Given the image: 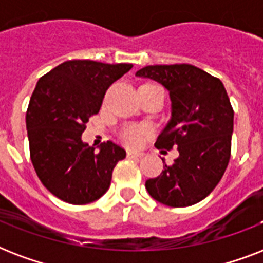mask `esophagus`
Returning a JSON list of instances; mask_svg holds the SVG:
<instances>
[{
  "label": "esophagus",
  "mask_w": 263,
  "mask_h": 263,
  "mask_svg": "<svg viewBox=\"0 0 263 263\" xmlns=\"http://www.w3.org/2000/svg\"><path fill=\"white\" fill-rule=\"evenodd\" d=\"M143 153H136V152H128L127 153V157L128 158H138V160H139V158H143Z\"/></svg>",
  "instance_id": "34e87169"
}]
</instances>
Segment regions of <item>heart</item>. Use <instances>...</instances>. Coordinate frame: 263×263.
I'll use <instances>...</instances> for the list:
<instances>
[{
  "label": "heart",
  "mask_w": 263,
  "mask_h": 263,
  "mask_svg": "<svg viewBox=\"0 0 263 263\" xmlns=\"http://www.w3.org/2000/svg\"><path fill=\"white\" fill-rule=\"evenodd\" d=\"M148 134V128L146 127H136V125H131V127L124 128L121 131V140L128 146H139L143 140V136Z\"/></svg>",
  "instance_id": "heart-1"
}]
</instances>
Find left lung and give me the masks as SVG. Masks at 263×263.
<instances>
[{
	"label": "left lung",
	"mask_w": 263,
	"mask_h": 263,
	"mask_svg": "<svg viewBox=\"0 0 263 263\" xmlns=\"http://www.w3.org/2000/svg\"><path fill=\"white\" fill-rule=\"evenodd\" d=\"M135 76L169 91L171 120L156 147L179 150L173 165L165 164L158 177L146 181V190L172 208L198 203L218 184L231 157L233 109L224 84L190 64L148 65Z\"/></svg>",
	"instance_id": "obj_1"
}]
</instances>
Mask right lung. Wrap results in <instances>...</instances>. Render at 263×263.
I'll use <instances>...</instances> for the list:
<instances>
[{"instance_id": "1", "label": "right lung", "mask_w": 263, "mask_h": 263, "mask_svg": "<svg viewBox=\"0 0 263 263\" xmlns=\"http://www.w3.org/2000/svg\"><path fill=\"white\" fill-rule=\"evenodd\" d=\"M131 68L72 60L38 80L26 115L31 161L39 180L59 199L86 204L109 190L125 150L110 140L97 150L82 140V134L107 88Z\"/></svg>"}]
</instances>
